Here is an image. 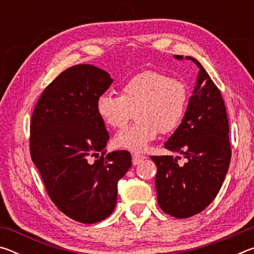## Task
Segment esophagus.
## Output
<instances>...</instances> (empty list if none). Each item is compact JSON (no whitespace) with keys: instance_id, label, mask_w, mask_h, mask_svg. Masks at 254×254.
I'll list each match as a JSON object with an SVG mask.
<instances>
[{"instance_id":"1","label":"esophagus","mask_w":254,"mask_h":254,"mask_svg":"<svg viewBox=\"0 0 254 254\" xmlns=\"http://www.w3.org/2000/svg\"><path fill=\"white\" fill-rule=\"evenodd\" d=\"M143 159H145V157L143 156V154H140V153H137V152L132 153V162H133V165H137V163H140L141 161L143 160Z\"/></svg>"}]
</instances>
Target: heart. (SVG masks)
I'll use <instances>...</instances> for the list:
<instances>
[{
	"label": "heart",
	"mask_w": 254,
	"mask_h": 254,
	"mask_svg": "<svg viewBox=\"0 0 254 254\" xmlns=\"http://www.w3.org/2000/svg\"><path fill=\"white\" fill-rule=\"evenodd\" d=\"M189 100L187 85L159 70H145L131 77L119 95L98 96L96 112L112 128L123 127L135 111L137 121L114 136L115 145L143 150L159 133L173 132L186 113Z\"/></svg>",
	"instance_id": "b5f03b06"
}]
</instances>
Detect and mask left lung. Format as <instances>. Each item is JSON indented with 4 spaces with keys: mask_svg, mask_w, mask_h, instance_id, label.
I'll use <instances>...</instances> for the list:
<instances>
[{
    "mask_svg": "<svg viewBox=\"0 0 254 254\" xmlns=\"http://www.w3.org/2000/svg\"><path fill=\"white\" fill-rule=\"evenodd\" d=\"M178 60L183 56L175 55ZM199 68L192 95L180 126L165 148L187 159L178 165L173 156H152L157 165L156 190L163 212L187 218L204 210L218 194L231 161L229 120L220 89L198 60L187 56Z\"/></svg>",
    "mask_w": 254,
    "mask_h": 254,
    "instance_id": "obj_1",
    "label": "left lung"
}]
</instances>
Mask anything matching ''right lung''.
<instances>
[{
	"instance_id": "1",
	"label": "right lung",
	"mask_w": 254,
	"mask_h": 254,
	"mask_svg": "<svg viewBox=\"0 0 254 254\" xmlns=\"http://www.w3.org/2000/svg\"><path fill=\"white\" fill-rule=\"evenodd\" d=\"M112 83L109 72L93 65L68 68L41 94L30 124V154L49 197L84 224L110 216L118 182L132 166L127 150H105L110 136L96 101Z\"/></svg>"
}]
</instances>
